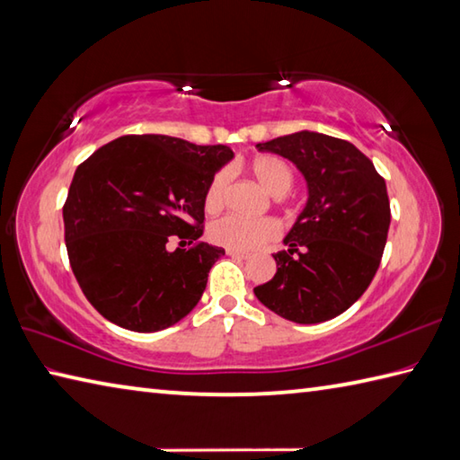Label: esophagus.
I'll list each match as a JSON object with an SVG mask.
<instances>
[{
  "label": "esophagus",
  "mask_w": 460,
  "mask_h": 460,
  "mask_svg": "<svg viewBox=\"0 0 460 460\" xmlns=\"http://www.w3.org/2000/svg\"><path fill=\"white\" fill-rule=\"evenodd\" d=\"M226 254L232 258H248V252L244 250H234V248H226Z\"/></svg>",
  "instance_id": "1"
}]
</instances>
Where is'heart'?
I'll list each match as a JSON object with an SVG mask.
<instances>
[{
  "label": "heart",
  "mask_w": 460,
  "mask_h": 460,
  "mask_svg": "<svg viewBox=\"0 0 460 460\" xmlns=\"http://www.w3.org/2000/svg\"><path fill=\"white\" fill-rule=\"evenodd\" d=\"M250 174L262 186L268 194L274 198H280L288 194L294 184V174L292 168L286 164L279 155L272 154H262L256 155V158L250 162ZM230 184V176L226 170L216 172L210 184L206 188L204 196V206L208 212L218 210L224 204V198H226ZM210 238L216 244L234 248V250H254L264 242L272 240L279 236V224L272 218H258V220H248L240 218V216H222V218L214 220L210 224Z\"/></svg>",
  "instance_id": "obj_1"
}]
</instances>
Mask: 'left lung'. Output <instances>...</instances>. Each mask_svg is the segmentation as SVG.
I'll use <instances>...</instances> for the list:
<instances>
[{
    "label": "left lung",
    "mask_w": 460,
    "mask_h": 460,
    "mask_svg": "<svg viewBox=\"0 0 460 460\" xmlns=\"http://www.w3.org/2000/svg\"><path fill=\"white\" fill-rule=\"evenodd\" d=\"M256 148L290 160L308 186L286 250L274 254V279L256 286V298L296 324L342 314L365 294L385 252L391 226L385 178L357 146L308 129Z\"/></svg>",
    "instance_id": "obj_1"
}]
</instances>
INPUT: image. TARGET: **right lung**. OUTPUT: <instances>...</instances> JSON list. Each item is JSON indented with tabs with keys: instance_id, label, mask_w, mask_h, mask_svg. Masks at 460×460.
<instances>
[{
	"instance_id": "right-lung-1",
	"label": "right lung",
	"mask_w": 460,
	"mask_h": 460,
	"mask_svg": "<svg viewBox=\"0 0 460 460\" xmlns=\"http://www.w3.org/2000/svg\"><path fill=\"white\" fill-rule=\"evenodd\" d=\"M232 155L222 144L146 134L118 137L77 166L64 204L66 248L77 284L103 318L158 332L200 302L224 254L200 242L204 196ZM176 235L181 246L170 251Z\"/></svg>"
}]
</instances>
